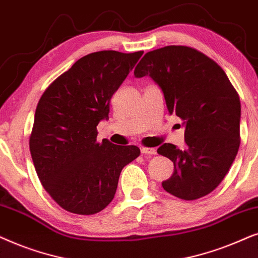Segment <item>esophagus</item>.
<instances>
[{
    "mask_svg": "<svg viewBox=\"0 0 258 258\" xmlns=\"http://www.w3.org/2000/svg\"><path fill=\"white\" fill-rule=\"evenodd\" d=\"M140 152L143 154H151V156H152V154L157 153V151L156 149H151V147H142V149H140Z\"/></svg>",
    "mask_w": 258,
    "mask_h": 258,
    "instance_id": "obj_1",
    "label": "esophagus"
}]
</instances>
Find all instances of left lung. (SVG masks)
Returning a JSON list of instances; mask_svg holds the SVG:
<instances>
[{
    "label": "left lung",
    "mask_w": 258,
    "mask_h": 258,
    "mask_svg": "<svg viewBox=\"0 0 258 258\" xmlns=\"http://www.w3.org/2000/svg\"><path fill=\"white\" fill-rule=\"evenodd\" d=\"M147 75L163 92L170 114L185 127V150L169 143L157 150L174 165L172 176L161 185L184 201L204 197L224 179L238 152V94L225 72L191 47L166 46L146 53L135 77Z\"/></svg>",
    "instance_id": "1"
}]
</instances>
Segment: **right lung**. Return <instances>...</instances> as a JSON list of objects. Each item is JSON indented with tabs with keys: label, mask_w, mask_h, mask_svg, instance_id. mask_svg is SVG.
I'll list each match as a JSON object with an SVG mask.
<instances>
[{
	"label": "right lung",
	"mask_w": 258,
	"mask_h": 258,
	"mask_svg": "<svg viewBox=\"0 0 258 258\" xmlns=\"http://www.w3.org/2000/svg\"><path fill=\"white\" fill-rule=\"evenodd\" d=\"M144 51L101 50L79 59L37 104L29 149L39 179L64 210L94 215L114 198L120 172L135 160V145L97 142L109 100Z\"/></svg>",
	"instance_id": "obj_1"
}]
</instances>
